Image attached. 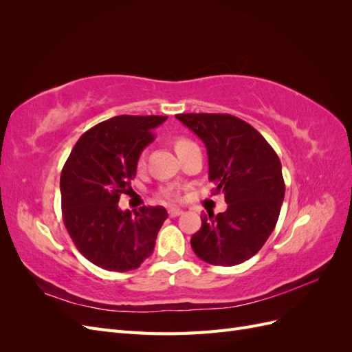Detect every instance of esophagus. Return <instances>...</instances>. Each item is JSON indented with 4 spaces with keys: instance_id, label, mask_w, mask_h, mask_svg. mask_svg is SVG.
Here are the masks:
<instances>
[{
    "instance_id": "esophagus-1",
    "label": "esophagus",
    "mask_w": 352,
    "mask_h": 352,
    "mask_svg": "<svg viewBox=\"0 0 352 352\" xmlns=\"http://www.w3.org/2000/svg\"><path fill=\"white\" fill-rule=\"evenodd\" d=\"M184 212V210H180V208H176V207H173V208H168V216L170 217H177V216H180Z\"/></svg>"
}]
</instances>
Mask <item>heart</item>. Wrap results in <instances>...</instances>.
Instances as JSON below:
<instances>
[{
  "instance_id": "b5f03b06",
  "label": "heart",
  "mask_w": 352,
  "mask_h": 352,
  "mask_svg": "<svg viewBox=\"0 0 352 352\" xmlns=\"http://www.w3.org/2000/svg\"><path fill=\"white\" fill-rule=\"evenodd\" d=\"M189 144H192V142L188 141V140H184V138H182V140H177V141L175 142L176 153H177V151H180V150H184V148H185V146H188ZM138 163H140V166H142V164H144V155H141V157H140V162H138ZM162 195H163L166 199H173V198L176 197V194L173 192L172 189H163V190H162Z\"/></svg>"
}]
</instances>
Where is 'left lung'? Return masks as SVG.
<instances>
[{"label": "left lung", "instance_id": "obj_1", "mask_svg": "<svg viewBox=\"0 0 352 352\" xmlns=\"http://www.w3.org/2000/svg\"><path fill=\"white\" fill-rule=\"evenodd\" d=\"M176 119L204 142L208 180L225 194V212L201 216L190 247L201 260L236 265L257 254L279 219L285 198L282 164L251 124L230 114L189 113Z\"/></svg>", "mask_w": 352, "mask_h": 352}]
</instances>
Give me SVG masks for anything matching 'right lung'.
<instances>
[{"label": "right lung", "instance_id": "1", "mask_svg": "<svg viewBox=\"0 0 352 352\" xmlns=\"http://www.w3.org/2000/svg\"><path fill=\"white\" fill-rule=\"evenodd\" d=\"M167 116H116L85 132L61 170L63 220L85 258L110 272L138 269L154 251L164 207L120 210L138 160Z\"/></svg>", "mask_w": 352, "mask_h": 352}]
</instances>
